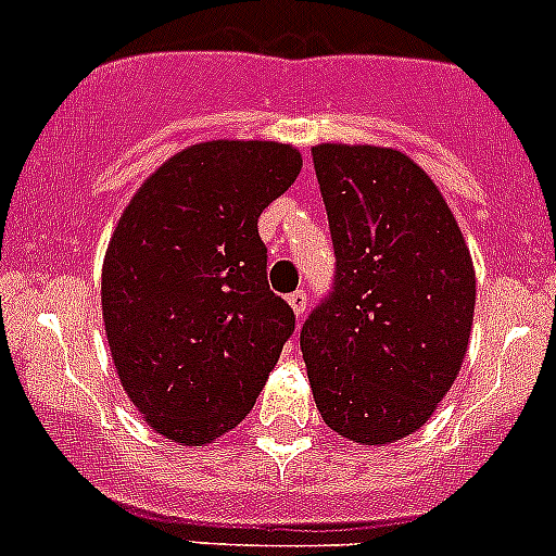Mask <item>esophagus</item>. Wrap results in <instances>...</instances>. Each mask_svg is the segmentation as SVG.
Segmentation results:
<instances>
[{
    "mask_svg": "<svg viewBox=\"0 0 556 556\" xmlns=\"http://www.w3.org/2000/svg\"><path fill=\"white\" fill-rule=\"evenodd\" d=\"M288 304L293 306L295 317H304L306 314V306H309V299H306V290H295V293L288 295Z\"/></svg>",
    "mask_w": 556,
    "mask_h": 556,
    "instance_id": "34e87169",
    "label": "esophagus"
}]
</instances>
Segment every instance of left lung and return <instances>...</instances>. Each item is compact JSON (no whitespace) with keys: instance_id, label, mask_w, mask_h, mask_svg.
Wrapping results in <instances>:
<instances>
[{"instance_id":"8db88e82","label":"left lung","mask_w":556,"mask_h":556,"mask_svg":"<svg viewBox=\"0 0 556 556\" xmlns=\"http://www.w3.org/2000/svg\"><path fill=\"white\" fill-rule=\"evenodd\" d=\"M336 252L333 290L301 328L330 430L382 446L422 428L468 350L476 274L444 195L408 155L312 148Z\"/></svg>"}]
</instances>
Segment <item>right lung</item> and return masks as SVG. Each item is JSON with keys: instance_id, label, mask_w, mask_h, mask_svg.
<instances>
[{"instance_id": "1", "label": "right lung", "mask_w": 556, "mask_h": 556, "mask_svg": "<svg viewBox=\"0 0 556 556\" xmlns=\"http://www.w3.org/2000/svg\"><path fill=\"white\" fill-rule=\"evenodd\" d=\"M301 166L293 144H190L117 220L102 268L106 341L144 422L179 446L237 428L293 336L257 217Z\"/></svg>"}]
</instances>
